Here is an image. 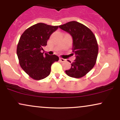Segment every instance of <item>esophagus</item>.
Returning a JSON list of instances; mask_svg holds the SVG:
<instances>
[{
	"instance_id": "1",
	"label": "esophagus",
	"mask_w": 120,
	"mask_h": 120,
	"mask_svg": "<svg viewBox=\"0 0 120 120\" xmlns=\"http://www.w3.org/2000/svg\"><path fill=\"white\" fill-rule=\"evenodd\" d=\"M60 61L62 62V63H63V62H65L66 61H67V60H66V59H63V58H60Z\"/></svg>"
}]
</instances>
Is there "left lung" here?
I'll use <instances>...</instances> for the list:
<instances>
[{
  "label": "left lung",
  "instance_id": "8db88e82",
  "mask_svg": "<svg viewBox=\"0 0 120 120\" xmlns=\"http://www.w3.org/2000/svg\"><path fill=\"white\" fill-rule=\"evenodd\" d=\"M59 27L72 37L73 52L76 57L71 64V69L65 71L66 74L71 77H82L93 68L96 63L98 45L95 36L90 29L74 21Z\"/></svg>",
  "mask_w": 120,
  "mask_h": 120
}]
</instances>
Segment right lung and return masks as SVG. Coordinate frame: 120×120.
Instances as JSON below:
<instances>
[{"instance_id": "1", "label": "right lung", "mask_w": 120, "mask_h": 120, "mask_svg": "<svg viewBox=\"0 0 120 120\" xmlns=\"http://www.w3.org/2000/svg\"><path fill=\"white\" fill-rule=\"evenodd\" d=\"M58 27L38 23L27 28L20 37L17 47L19 63L33 79L40 80L49 76L52 64L59 60L55 55L41 52L49 37Z\"/></svg>"}]
</instances>
